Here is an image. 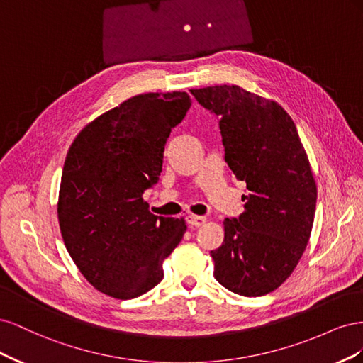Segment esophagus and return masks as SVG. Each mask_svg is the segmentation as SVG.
Returning <instances> with one entry per match:
<instances>
[{"label":"esophagus","mask_w":363,"mask_h":363,"mask_svg":"<svg viewBox=\"0 0 363 363\" xmlns=\"http://www.w3.org/2000/svg\"><path fill=\"white\" fill-rule=\"evenodd\" d=\"M186 223H188L191 227H201L207 223V218L199 216V215H188L186 216Z\"/></svg>","instance_id":"1"}]
</instances>
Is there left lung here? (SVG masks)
I'll return each instance as SVG.
<instances>
[{
    "mask_svg": "<svg viewBox=\"0 0 363 363\" xmlns=\"http://www.w3.org/2000/svg\"><path fill=\"white\" fill-rule=\"evenodd\" d=\"M219 118L225 162L247 183L245 211L224 219V242L211 251L213 276L239 295L276 291L311 239L316 182L292 118L268 98L236 84L191 89Z\"/></svg>",
    "mask_w": 363,
    "mask_h": 363,
    "instance_id": "1",
    "label": "left lung"
}]
</instances>
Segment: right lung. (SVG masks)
Masks as SVG:
<instances>
[{
    "label": "right lung",
    "instance_id": "1",
    "mask_svg": "<svg viewBox=\"0 0 363 363\" xmlns=\"http://www.w3.org/2000/svg\"><path fill=\"white\" fill-rule=\"evenodd\" d=\"M192 101L186 92L131 96L87 124L63 164L57 216L65 247L95 289L118 300L148 292L180 244L184 218L150 212L171 130Z\"/></svg>",
    "mask_w": 363,
    "mask_h": 363
}]
</instances>
